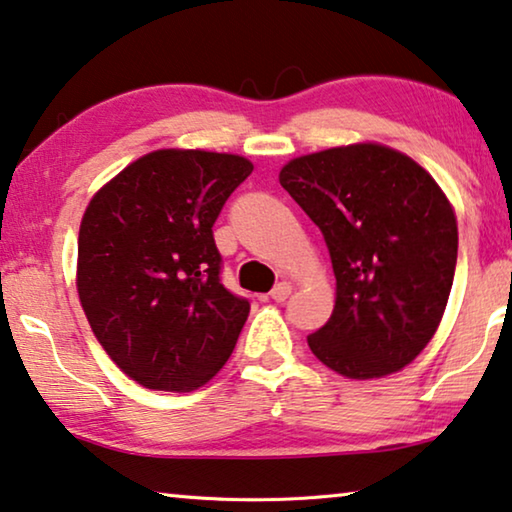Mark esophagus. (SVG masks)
<instances>
[{"label":"esophagus","instance_id":"obj_1","mask_svg":"<svg viewBox=\"0 0 512 512\" xmlns=\"http://www.w3.org/2000/svg\"><path fill=\"white\" fill-rule=\"evenodd\" d=\"M289 294H292V285H289V282H278V285L271 289V299L278 303L289 299Z\"/></svg>","mask_w":512,"mask_h":512}]
</instances>
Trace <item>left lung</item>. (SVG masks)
<instances>
[{
  "label": "left lung",
  "mask_w": 512,
  "mask_h": 512,
  "mask_svg": "<svg viewBox=\"0 0 512 512\" xmlns=\"http://www.w3.org/2000/svg\"><path fill=\"white\" fill-rule=\"evenodd\" d=\"M280 186L324 234L335 308L308 345L349 379L402 370L444 315L457 262V223L421 165L381 144L289 160Z\"/></svg>",
  "instance_id": "8db88e82"
}]
</instances>
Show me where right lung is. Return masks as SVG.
Listing matches in <instances>:
<instances>
[{
  "label": "right lung",
  "mask_w": 512,
  "mask_h": 512,
  "mask_svg": "<svg viewBox=\"0 0 512 512\" xmlns=\"http://www.w3.org/2000/svg\"><path fill=\"white\" fill-rule=\"evenodd\" d=\"M253 172L241 156L163 149L89 202L78 294L114 363L156 391H195L223 368L250 303L223 282L213 223Z\"/></svg>",
  "instance_id": "add662e5"
}]
</instances>
